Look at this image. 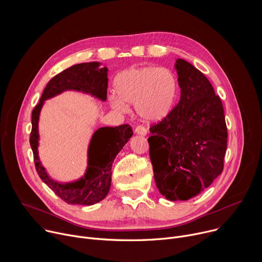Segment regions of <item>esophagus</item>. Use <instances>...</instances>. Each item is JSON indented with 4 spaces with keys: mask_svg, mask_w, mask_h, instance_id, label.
<instances>
[{
    "mask_svg": "<svg viewBox=\"0 0 262 262\" xmlns=\"http://www.w3.org/2000/svg\"><path fill=\"white\" fill-rule=\"evenodd\" d=\"M135 132H136V134L139 135V136H146V135H147V129H146L144 126H142V125H138V126L136 127Z\"/></svg>",
    "mask_w": 262,
    "mask_h": 262,
    "instance_id": "esophagus-1",
    "label": "esophagus"
}]
</instances>
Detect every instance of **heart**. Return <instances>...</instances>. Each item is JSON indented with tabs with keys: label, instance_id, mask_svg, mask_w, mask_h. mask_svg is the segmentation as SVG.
I'll return each mask as SVG.
<instances>
[{
	"label": "heart",
	"instance_id": "heart-1",
	"mask_svg": "<svg viewBox=\"0 0 262 262\" xmlns=\"http://www.w3.org/2000/svg\"><path fill=\"white\" fill-rule=\"evenodd\" d=\"M114 87L115 93L108 96L112 107L126 111L127 103H134L141 119L160 122L172 111L178 92V81L168 68L134 66L118 74Z\"/></svg>",
	"mask_w": 262,
	"mask_h": 262
}]
</instances>
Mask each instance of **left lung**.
<instances>
[{"mask_svg": "<svg viewBox=\"0 0 262 262\" xmlns=\"http://www.w3.org/2000/svg\"><path fill=\"white\" fill-rule=\"evenodd\" d=\"M180 100L150 127L149 155L160 193L170 201L196 197L222 173L227 127L222 101L204 74L175 61Z\"/></svg>", "mask_w": 262, "mask_h": 262, "instance_id": "obj_1", "label": "left lung"}]
</instances>
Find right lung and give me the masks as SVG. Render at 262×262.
<instances>
[{
  "instance_id": "1",
  "label": "right lung",
  "mask_w": 262,
  "mask_h": 262,
  "mask_svg": "<svg viewBox=\"0 0 262 262\" xmlns=\"http://www.w3.org/2000/svg\"><path fill=\"white\" fill-rule=\"evenodd\" d=\"M100 65L101 63L99 62L81 63L57 74L48 83L39 103L32 112L30 145L34 155L36 171L49 188L68 204L89 206L105 198L111 188L112 165L134 132L128 124L115 127H100L95 130L88 146L85 174L74 181L60 182L49 175L38 156L39 115L46 100L65 91L82 92L105 101L107 68H100Z\"/></svg>"
}]
</instances>
